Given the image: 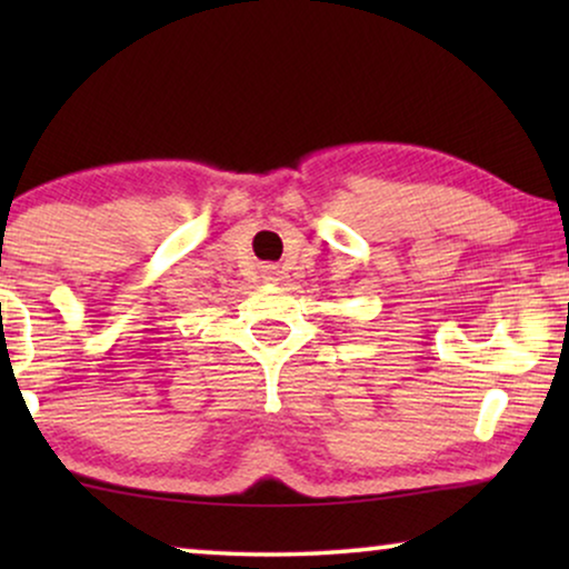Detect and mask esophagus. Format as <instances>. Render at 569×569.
Wrapping results in <instances>:
<instances>
[{"label": "esophagus", "instance_id": "obj_1", "mask_svg": "<svg viewBox=\"0 0 569 569\" xmlns=\"http://www.w3.org/2000/svg\"><path fill=\"white\" fill-rule=\"evenodd\" d=\"M263 279H267V282H279V269L277 267H263Z\"/></svg>", "mask_w": 569, "mask_h": 569}]
</instances>
